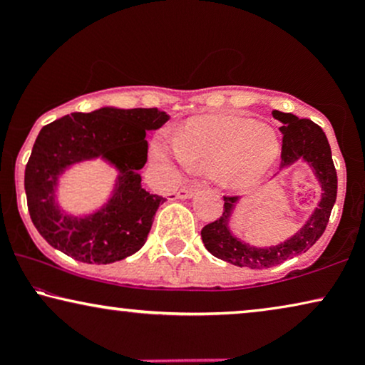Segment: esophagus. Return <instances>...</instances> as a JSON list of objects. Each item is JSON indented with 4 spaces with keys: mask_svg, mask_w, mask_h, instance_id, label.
<instances>
[{
    "mask_svg": "<svg viewBox=\"0 0 365 365\" xmlns=\"http://www.w3.org/2000/svg\"><path fill=\"white\" fill-rule=\"evenodd\" d=\"M199 189V186L197 184H187V186H182L181 189H179L178 191V197L179 199H187V197H191L194 192H196Z\"/></svg>",
    "mask_w": 365,
    "mask_h": 365,
    "instance_id": "obj_1",
    "label": "esophagus"
}]
</instances>
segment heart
Returning <instances> with one entry per match:
<instances>
[{"mask_svg": "<svg viewBox=\"0 0 365 365\" xmlns=\"http://www.w3.org/2000/svg\"><path fill=\"white\" fill-rule=\"evenodd\" d=\"M281 153L271 128L241 116H202L184 124L176 143L159 139L154 154L163 163L196 169H216L219 179L231 187L257 182Z\"/></svg>", "mask_w": 365, "mask_h": 365, "instance_id": "obj_1", "label": "heart"}]
</instances>
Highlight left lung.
I'll return each instance as SVG.
<instances>
[{
	"mask_svg": "<svg viewBox=\"0 0 365 365\" xmlns=\"http://www.w3.org/2000/svg\"><path fill=\"white\" fill-rule=\"evenodd\" d=\"M272 116L284 124L281 126V166L284 168L292 163L306 161L321 181L322 197L319 207L296 236L279 246L261 249L237 241L229 232L227 221L231 217L234 202H237V197L224 196L222 216L204 226L201 237L204 246L212 256L239 267L267 269L309 251L326 231L337 197V173L334 168L331 146H329L322 128L312 123L311 119H299L291 113L272 111Z\"/></svg>",
	"mask_w": 365,
	"mask_h": 365,
	"instance_id": "8db88e82",
	"label": "left lung"
}]
</instances>
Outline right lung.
Returning a JSON list of instances; mask_svg holds the SVG:
<instances>
[{
    "mask_svg": "<svg viewBox=\"0 0 365 365\" xmlns=\"http://www.w3.org/2000/svg\"><path fill=\"white\" fill-rule=\"evenodd\" d=\"M169 114L158 108L73 113L39 131L24 169L28 211L48 244L88 264H109L138 252L151 231L154 214L166 199L141 187L148 159V129H158ZM103 155L120 170V186L106 208L84 220L64 217L53 206V186L63 168Z\"/></svg>",
    "mask_w": 365,
    "mask_h": 365,
    "instance_id": "add662e5",
    "label": "right lung"
}]
</instances>
